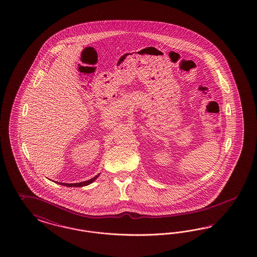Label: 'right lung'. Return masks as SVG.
Here are the masks:
<instances>
[{"label": "right lung", "mask_w": 257, "mask_h": 257, "mask_svg": "<svg viewBox=\"0 0 257 257\" xmlns=\"http://www.w3.org/2000/svg\"><path fill=\"white\" fill-rule=\"evenodd\" d=\"M99 175H100V173L96 175L95 177L92 178L91 180H89V181H85V182H82V183H77V184H65V183H58V184L61 185H65V186H68V187H80V186H86V185L92 184V182H94V181L98 178V176H99ZM56 184H57V183H56Z\"/></svg>", "instance_id": "1"}]
</instances>
